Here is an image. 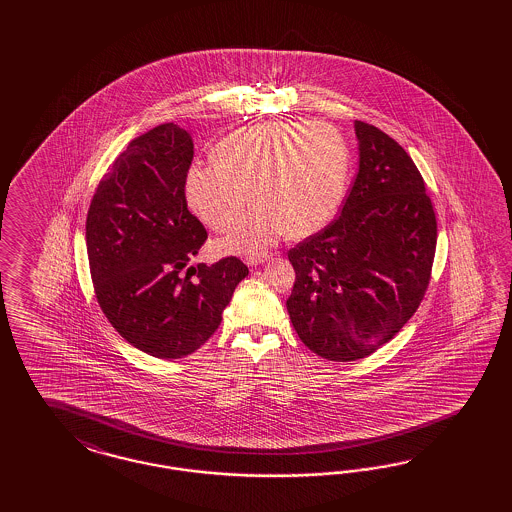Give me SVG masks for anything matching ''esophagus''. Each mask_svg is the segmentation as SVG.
Listing matches in <instances>:
<instances>
[{"mask_svg":"<svg viewBox=\"0 0 512 512\" xmlns=\"http://www.w3.org/2000/svg\"><path fill=\"white\" fill-rule=\"evenodd\" d=\"M264 261H266V257H249V259H246V263H248L249 266H259V264H263Z\"/></svg>","mask_w":512,"mask_h":512,"instance_id":"1","label":"esophagus"}]
</instances>
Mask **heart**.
<instances>
[{
  "instance_id": "obj_1",
  "label": "heart",
  "mask_w": 512,
  "mask_h": 512,
  "mask_svg": "<svg viewBox=\"0 0 512 512\" xmlns=\"http://www.w3.org/2000/svg\"><path fill=\"white\" fill-rule=\"evenodd\" d=\"M217 163L191 165L186 199L214 231H229L249 202L261 204L229 234L225 253H261L283 234L315 233L340 206L349 157L340 135L319 122L259 124L234 131L216 148Z\"/></svg>"
}]
</instances>
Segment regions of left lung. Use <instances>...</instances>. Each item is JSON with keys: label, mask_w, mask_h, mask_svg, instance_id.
<instances>
[{"label": "left lung", "mask_w": 512, "mask_h": 512, "mask_svg": "<svg viewBox=\"0 0 512 512\" xmlns=\"http://www.w3.org/2000/svg\"><path fill=\"white\" fill-rule=\"evenodd\" d=\"M358 172L340 216L289 251L287 311L315 355L351 362L392 340L424 298L437 242L417 165L387 133L355 120Z\"/></svg>", "instance_id": "1"}]
</instances>
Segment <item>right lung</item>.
<instances>
[{
	"label": "right lung",
	"instance_id": "right-lung-1",
	"mask_svg": "<svg viewBox=\"0 0 512 512\" xmlns=\"http://www.w3.org/2000/svg\"><path fill=\"white\" fill-rule=\"evenodd\" d=\"M193 139L161 124L129 142L95 189L86 248L93 289L110 325L157 358L187 357L208 340L236 285V257L189 266L208 233L187 210Z\"/></svg>",
	"mask_w": 512,
	"mask_h": 512
}]
</instances>
